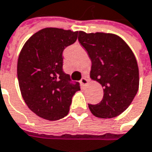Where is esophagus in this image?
Listing matches in <instances>:
<instances>
[{
	"label": "esophagus",
	"instance_id": "obj_1",
	"mask_svg": "<svg viewBox=\"0 0 152 152\" xmlns=\"http://www.w3.org/2000/svg\"><path fill=\"white\" fill-rule=\"evenodd\" d=\"M88 81H89V80H88L86 78H82L81 80H80V84L83 85V86H86L88 83Z\"/></svg>",
	"mask_w": 152,
	"mask_h": 152
}]
</instances>
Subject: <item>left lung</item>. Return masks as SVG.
Instances as JSON below:
<instances>
[{"instance_id":"1","label":"left lung","mask_w":152,"mask_h":152,"mask_svg":"<svg viewBox=\"0 0 152 152\" xmlns=\"http://www.w3.org/2000/svg\"><path fill=\"white\" fill-rule=\"evenodd\" d=\"M78 39L91 61V79L103 87L102 101L89 104V109L98 118L118 116L139 90V67L133 51L122 38L111 33L79 31Z\"/></svg>"}]
</instances>
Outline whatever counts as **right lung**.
<instances>
[{"instance_id":"right-lung-1","label":"right lung","mask_w":152,"mask_h":152,"mask_svg":"<svg viewBox=\"0 0 152 152\" xmlns=\"http://www.w3.org/2000/svg\"><path fill=\"white\" fill-rule=\"evenodd\" d=\"M79 31L44 28L32 35L18 59L17 74L23 99L39 117L56 121L65 117L72 98L80 90L62 70L65 48L76 42Z\"/></svg>"}]
</instances>
